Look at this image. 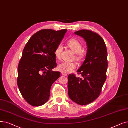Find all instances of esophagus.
Here are the masks:
<instances>
[{
    "label": "esophagus",
    "instance_id": "1",
    "mask_svg": "<svg viewBox=\"0 0 128 128\" xmlns=\"http://www.w3.org/2000/svg\"><path fill=\"white\" fill-rule=\"evenodd\" d=\"M62 74L63 75V76H68V74L66 73H62Z\"/></svg>",
    "mask_w": 128,
    "mask_h": 128
}]
</instances>
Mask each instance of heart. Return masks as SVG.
Listing matches in <instances>:
<instances>
[{"label": "heart", "mask_w": 128, "mask_h": 128, "mask_svg": "<svg viewBox=\"0 0 128 128\" xmlns=\"http://www.w3.org/2000/svg\"><path fill=\"white\" fill-rule=\"evenodd\" d=\"M68 46L72 50V51L75 54H77L76 59L78 60H80L84 58V54L82 52V44L76 39L72 38L69 40L67 42ZM63 46L61 44H58L54 51V55L57 58H60V54L62 51ZM76 67V65L74 63L64 62L60 63L58 65V70L62 73H68L72 72Z\"/></svg>", "instance_id": "b5f03b06"}]
</instances>
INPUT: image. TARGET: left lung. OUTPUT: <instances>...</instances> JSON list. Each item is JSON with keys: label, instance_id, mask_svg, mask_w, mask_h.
Listing matches in <instances>:
<instances>
[{"label": "left lung", "instance_id": "1", "mask_svg": "<svg viewBox=\"0 0 128 128\" xmlns=\"http://www.w3.org/2000/svg\"><path fill=\"white\" fill-rule=\"evenodd\" d=\"M75 34L85 40L87 51L85 60L77 71L81 77L68 75V96L72 101L83 106L95 100L101 92L107 77V50L103 38L97 33L82 30Z\"/></svg>", "mask_w": 128, "mask_h": 128}]
</instances>
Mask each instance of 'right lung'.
Listing matches in <instances>:
<instances>
[{"mask_svg": "<svg viewBox=\"0 0 128 128\" xmlns=\"http://www.w3.org/2000/svg\"><path fill=\"white\" fill-rule=\"evenodd\" d=\"M68 30H42L32 36L26 45L18 68L17 83L24 99L32 106L45 104L54 82L60 77L54 51Z\"/></svg>", "mask_w": 128, "mask_h": 128, "instance_id": "add662e5", "label": "right lung"}]
</instances>
